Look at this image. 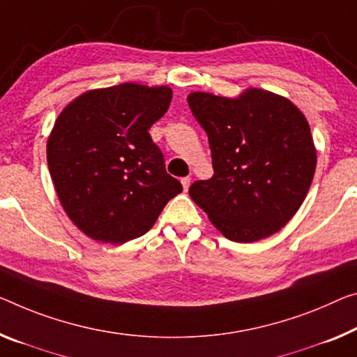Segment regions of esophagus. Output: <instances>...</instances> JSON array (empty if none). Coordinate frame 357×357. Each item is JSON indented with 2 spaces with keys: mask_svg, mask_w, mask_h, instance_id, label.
I'll list each match as a JSON object with an SVG mask.
<instances>
[{
  "mask_svg": "<svg viewBox=\"0 0 357 357\" xmlns=\"http://www.w3.org/2000/svg\"><path fill=\"white\" fill-rule=\"evenodd\" d=\"M180 182H182V186H183V190L186 191L190 188V183H191V178L190 177H183L182 180H180Z\"/></svg>",
  "mask_w": 357,
  "mask_h": 357,
  "instance_id": "1",
  "label": "esophagus"
}]
</instances>
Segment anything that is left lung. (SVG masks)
Returning a JSON list of instances; mask_svg holds the SVG:
<instances>
[{"instance_id": "left-lung-1", "label": "left lung", "mask_w": 357, "mask_h": 357, "mask_svg": "<svg viewBox=\"0 0 357 357\" xmlns=\"http://www.w3.org/2000/svg\"><path fill=\"white\" fill-rule=\"evenodd\" d=\"M209 137L213 175L190 196L218 231L236 243L278 233L303 204L316 171L305 114L289 98L249 87L238 97H186Z\"/></svg>"}]
</instances>
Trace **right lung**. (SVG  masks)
<instances>
[{
	"instance_id": "add662e5",
	"label": "right lung",
	"mask_w": 357,
	"mask_h": 357,
	"mask_svg": "<svg viewBox=\"0 0 357 357\" xmlns=\"http://www.w3.org/2000/svg\"><path fill=\"white\" fill-rule=\"evenodd\" d=\"M169 86L124 83L71 100L47 139V166L63 211L91 239L124 244L150 229L182 183L148 129L167 112Z\"/></svg>"
}]
</instances>
